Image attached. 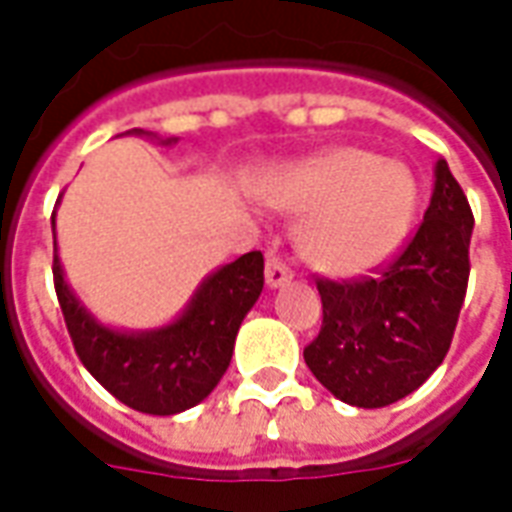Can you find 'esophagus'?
Listing matches in <instances>:
<instances>
[{
    "mask_svg": "<svg viewBox=\"0 0 512 512\" xmlns=\"http://www.w3.org/2000/svg\"><path fill=\"white\" fill-rule=\"evenodd\" d=\"M285 282H290V268L279 260L277 255L266 257V285L268 288H282Z\"/></svg>",
    "mask_w": 512,
    "mask_h": 512,
    "instance_id": "34e87169",
    "label": "esophagus"
}]
</instances>
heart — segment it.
Listing matches in <instances>:
<instances>
[{
  "label": "heart",
  "instance_id": "b5f03b06",
  "mask_svg": "<svg viewBox=\"0 0 512 512\" xmlns=\"http://www.w3.org/2000/svg\"><path fill=\"white\" fill-rule=\"evenodd\" d=\"M268 200L282 211L307 213L299 244L312 266L332 277H362L403 241L414 183L395 161L334 147L285 169Z\"/></svg>",
  "mask_w": 512,
  "mask_h": 512
}]
</instances>
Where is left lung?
Here are the masks:
<instances>
[{"instance_id":"8db88e82","label":"left lung","mask_w":512,"mask_h":512,"mask_svg":"<svg viewBox=\"0 0 512 512\" xmlns=\"http://www.w3.org/2000/svg\"><path fill=\"white\" fill-rule=\"evenodd\" d=\"M474 216L447 161L403 252L365 279H318L323 326L304 362L337 400L384 408L425 384L450 351L469 282Z\"/></svg>"}]
</instances>
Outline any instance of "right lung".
Here are the masks:
<instances>
[{
    "instance_id": "1",
    "label": "right lung",
    "mask_w": 512,
    "mask_h": 512,
    "mask_svg": "<svg viewBox=\"0 0 512 512\" xmlns=\"http://www.w3.org/2000/svg\"><path fill=\"white\" fill-rule=\"evenodd\" d=\"M134 134L145 131L134 128ZM169 142L175 139H164V145ZM51 271L82 365L120 403L156 417L180 414L211 395L230 367L241 321L263 290V255L246 252L202 279L189 307L172 323L150 332H120L104 326L76 299L57 249Z\"/></svg>"
}]
</instances>
